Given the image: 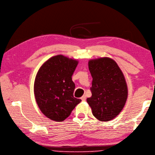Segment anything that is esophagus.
<instances>
[{
    "label": "esophagus",
    "instance_id": "obj_1",
    "mask_svg": "<svg viewBox=\"0 0 155 155\" xmlns=\"http://www.w3.org/2000/svg\"><path fill=\"white\" fill-rule=\"evenodd\" d=\"M81 100L83 101H84L86 100V97H85V95H83V96H82V97H81Z\"/></svg>",
    "mask_w": 155,
    "mask_h": 155
}]
</instances>
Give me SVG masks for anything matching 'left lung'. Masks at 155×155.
Instances as JSON below:
<instances>
[{
    "label": "left lung",
    "instance_id": "left-lung-1",
    "mask_svg": "<svg viewBox=\"0 0 155 155\" xmlns=\"http://www.w3.org/2000/svg\"><path fill=\"white\" fill-rule=\"evenodd\" d=\"M93 78L91 97L87 99L92 113L101 121H109L124 107L128 95L127 85L121 69L111 58H99L88 62Z\"/></svg>",
    "mask_w": 155,
    "mask_h": 155
}]
</instances>
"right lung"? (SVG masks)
Returning a JSON list of instances; mask_svg holds the SVG:
<instances>
[{"mask_svg": "<svg viewBox=\"0 0 155 155\" xmlns=\"http://www.w3.org/2000/svg\"><path fill=\"white\" fill-rule=\"evenodd\" d=\"M78 61L63 55L50 58L36 74L34 92L43 114L55 121H63L81 99L74 97L75 84L71 76Z\"/></svg>", "mask_w": 155, "mask_h": 155, "instance_id": "obj_1", "label": "right lung"}]
</instances>
